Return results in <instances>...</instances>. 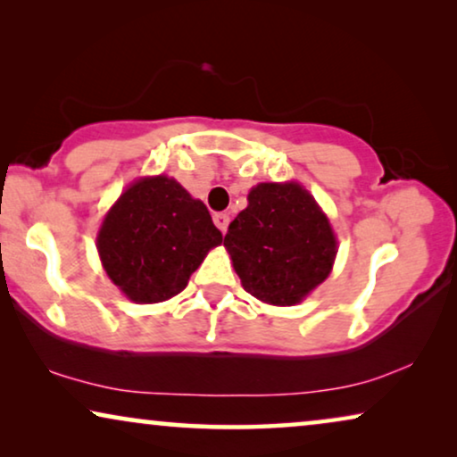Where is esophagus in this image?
Returning a JSON list of instances; mask_svg holds the SVG:
<instances>
[{"instance_id": "esophagus-1", "label": "esophagus", "mask_w": 457, "mask_h": 457, "mask_svg": "<svg viewBox=\"0 0 457 457\" xmlns=\"http://www.w3.org/2000/svg\"><path fill=\"white\" fill-rule=\"evenodd\" d=\"M214 224L222 230V233H227V228H228V214H224V212H218V214H214Z\"/></svg>"}]
</instances>
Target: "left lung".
I'll return each instance as SVG.
<instances>
[{"instance_id": "1", "label": "left lung", "mask_w": 457, "mask_h": 457, "mask_svg": "<svg viewBox=\"0 0 457 457\" xmlns=\"http://www.w3.org/2000/svg\"><path fill=\"white\" fill-rule=\"evenodd\" d=\"M247 202L224 235L243 289L272 305L302 302L333 268L328 218L297 183H260Z\"/></svg>"}]
</instances>
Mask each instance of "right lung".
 Listing matches in <instances>:
<instances>
[{"instance_id":"obj_1","label":"right lung","mask_w":457,"mask_h":457,"mask_svg":"<svg viewBox=\"0 0 457 457\" xmlns=\"http://www.w3.org/2000/svg\"><path fill=\"white\" fill-rule=\"evenodd\" d=\"M222 233L199 199L174 179H141L112 205L97 235L108 277L137 303L180 293Z\"/></svg>"}]
</instances>
